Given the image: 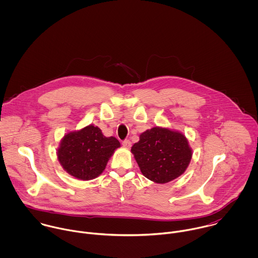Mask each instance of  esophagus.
<instances>
[{"label":"esophagus","instance_id":"1","mask_svg":"<svg viewBox=\"0 0 258 258\" xmlns=\"http://www.w3.org/2000/svg\"><path fill=\"white\" fill-rule=\"evenodd\" d=\"M122 145H123V147L126 148V149H130V147H131V142L129 140H124L122 142Z\"/></svg>","mask_w":258,"mask_h":258}]
</instances>
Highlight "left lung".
Masks as SVG:
<instances>
[{"label":"left lung","mask_w":258,"mask_h":258,"mask_svg":"<svg viewBox=\"0 0 258 258\" xmlns=\"http://www.w3.org/2000/svg\"><path fill=\"white\" fill-rule=\"evenodd\" d=\"M131 152L142 174L157 184L169 183L184 174L192 155L182 133L162 127L143 132Z\"/></svg>","instance_id":"obj_1"}]
</instances>
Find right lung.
Listing matches in <instances>:
<instances>
[{
	"label": "right lung",
	"mask_w": 258,
	"mask_h": 258,
	"mask_svg": "<svg viewBox=\"0 0 258 258\" xmlns=\"http://www.w3.org/2000/svg\"><path fill=\"white\" fill-rule=\"evenodd\" d=\"M119 147L115 137H105L97 126L88 125L64 135L57 150V159L70 175L88 181L104 171L109 158Z\"/></svg>",
	"instance_id": "right-lung-1"
}]
</instances>
